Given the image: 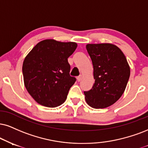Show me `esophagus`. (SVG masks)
<instances>
[{
  "label": "esophagus",
  "instance_id": "1",
  "mask_svg": "<svg viewBox=\"0 0 148 148\" xmlns=\"http://www.w3.org/2000/svg\"><path fill=\"white\" fill-rule=\"evenodd\" d=\"M82 79V75H79V77H78L77 78V81H78V82H80V81H81Z\"/></svg>",
  "mask_w": 148,
  "mask_h": 148
}]
</instances>
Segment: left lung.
I'll return each instance as SVG.
<instances>
[{"label":"left lung","mask_w":148,"mask_h":148,"mask_svg":"<svg viewBox=\"0 0 148 148\" xmlns=\"http://www.w3.org/2000/svg\"><path fill=\"white\" fill-rule=\"evenodd\" d=\"M86 47L92 60L95 79L92 88L84 92L86 101L93 108H105L124 92L130 66L122 51L113 44H87Z\"/></svg>","instance_id":"8db88e82"}]
</instances>
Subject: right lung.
Returning <instances> with one entry per match:
<instances>
[{"label": "right lung", "mask_w": 148, "mask_h": 148, "mask_svg": "<svg viewBox=\"0 0 148 148\" xmlns=\"http://www.w3.org/2000/svg\"><path fill=\"white\" fill-rule=\"evenodd\" d=\"M77 47L74 42L46 39L27 55L23 64L24 84L38 103L54 108L66 99L76 80L69 75L68 58Z\"/></svg>", "instance_id": "1"}]
</instances>
